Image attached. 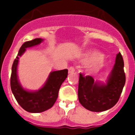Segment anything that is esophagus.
<instances>
[{"label":"esophagus","mask_w":135,"mask_h":135,"mask_svg":"<svg viewBox=\"0 0 135 135\" xmlns=\"http://www.w3.org/2000/svg\"><path fill=\"white\" fill-rule=\"evenodd\" d=\"M74 72H75V69H74V66H70V67L69 68V73H73Z\"/></svg>","instance_id":"obj_1"}]
</instances>
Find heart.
<instances>
[{"label": "heart", "instance_id": "obj_1", "mask_svg": "<svg viewBox=\"0 0 135 135\" xmlns=\"http://www.w3.org/2000/svg\"><path fill=\"white\" fill-rule=\"evenodd\" d=\"M86 60L91 61L88 65V67L89 70L92 71L99 70L103 67L105 63L104 58L97 51H93L88 54L86 56Z\"/></svg>", "mask_w": 135, "mask_h": 135}]
</instances>
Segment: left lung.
I'll list each match as a JSON object with an SVG mask.
<instances>
[{
    "instance_id": "1",
    "label": "left lung",
    "mask_w": 135,
    "mask_h": 135,
    "mask_svg": "<svg viewBox=\"0 0 135 135\" xmlns=\"http://www.w3.org/2000/svg\"><path fill=\"white\" fill-rule=\"evenodd\" d=\"M123 57L119 52L107 85H99L91 76L80 73L78 99L85 108L92 112H103L112 108L119 100L126 84Z\"/></svg>"
}]
</instances>
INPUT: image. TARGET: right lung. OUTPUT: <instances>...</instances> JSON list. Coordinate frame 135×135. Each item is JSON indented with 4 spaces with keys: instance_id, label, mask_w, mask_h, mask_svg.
Returning <instances> with one entry per match:
<instances>
[{
    "instance_id": "obj_1",
    "label": "right lung",
    "mask_w": 135,
    "mask_h": 135,
    "mask_svg": "<svg viewBox=\"0 0 135 135\" xmlns=\"http://www.w3.org/2000/svg\"><path fill=\"white\" fill-rule=\"evenodd\" d=\"M42 40L41 38H35L23 44L12 67L10 86L12 93L19 104L26 111L31 113L42 112L53 107L57 99L60 87L68 75L67 69L52 72L46 84L37 91L30 92L21 88L17 76L19 57L25 52L27 47L39 44Z\"/></svg>"
}]
</instances>
